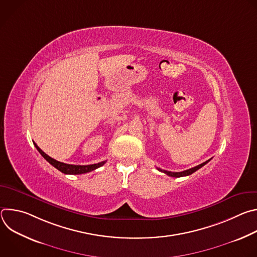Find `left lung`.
I'll use <instances>...</instances> for the list:
<instances>
[{"instance_id":"left-lung-1","label":"left lung","mask_w":257,"mask_h":257,"mask_svg":"<svg viewBox=\"0 0 257 257\" xmlns=\"http://www.w3.org/2000/svg\"><path fill=\"white\" fill-rule=\"evenodd\" d=\"M209 161H210V160H208V161H206V162H204V163H202V164H200V165H198V166H196V167H194V168H191V169H189V170L183 171V172H170V171L162 170V169H159V168H158V170L161 171V172H163V173H165V174H167L168 176L175 177V178H179V177H184V176H189V175H191L192 173L196 172L198 169H200L201 167H203L204 165H206Z\"/></svg>"}]
</instances>
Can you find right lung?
<instances>
[{"instance_id": "obj_1", "label": "right lung", "mask_w": 257, "mask_h": 257, "mask_svg": "<svg viewBox=\"0 0 257 257\" xmlns=\"http://www.w3.org/2000/svg\"><path fill=\"white\" fill-rule=\"evenodd\" d=\"M34 146L36 148V150H38L40 152V154L53 166L55 167L56 169H58L60 172L64 173V174H68V175H79V174H85V173H88V172H91L101 166H103L105 164L106 161H103V162H100L98 164H93V165H87V166H76V165H69V164H65V163H61V162H58L56 160H54L53 158L49 157L47 154H45L36 143H34Z\"/></svg>"}]
</instances>
